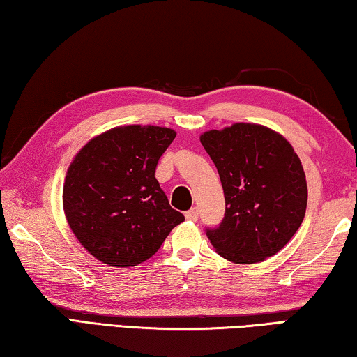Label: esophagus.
<instances>
[{"label": "esophagus", "instance_id": "1", "mask_svg": "<svg viewBox=\"0 0 357 357\" xmlns=\"http://www.w3.org/2000/svg\"><path fill=\"white\" fill-rule=\"evenodd\" d=\"M185 217H186V220H190V221H196L197 218H199V210H197L196 207H192L185 213Z\"/></svg>", "mask_w": 357, "mask_h": 357}]
</instances>
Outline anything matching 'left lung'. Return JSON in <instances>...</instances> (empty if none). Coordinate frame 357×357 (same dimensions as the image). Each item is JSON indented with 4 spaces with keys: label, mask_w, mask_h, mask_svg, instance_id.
Masks as SVG:
<instances>
[{
    "label": "left lung",
    "mask_w": 357,
    "mask_h": 357,
    "mask_svg": "<svg viewBox=\"0 0 357 357\" xmlns=\"http://www.w3.org/2000/svg\"><path fill=\"white\" fill-rule=\"evenodd\" d=\"M201 144L217 166L226 202L221 223L206 227L210 243L236 264L278 253L307 208L305 172L294 149L278 132L251 123L204 132Z\"/></svg>",
    "instance_id": "1"
}]
</instances>
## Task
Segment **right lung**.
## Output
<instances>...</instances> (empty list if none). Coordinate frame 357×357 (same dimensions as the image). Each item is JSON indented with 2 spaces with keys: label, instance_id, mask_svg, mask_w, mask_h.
I'll return each mask as SVG.
<instances>
[{
  "label": "right lung",
  "instance_id": "obj_1",
  "mask_svg": "<svg viewBox=\"0 0 357 357\" xmlns=\"http://www.w3.org/2000/svg\"><path fill=\"white\" fill-rule=\"evenodd\" d=\"M175 131L120 126L91 139L75 155L63 186L74 236L104 264L131 267L153 256L185 217L169 206L155 178Z\"/></svg>",
  "mask_w": 357,
  "mask_h": 357
}]
</instances>
